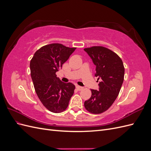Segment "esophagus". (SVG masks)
<instances>
[{"label": "esophagus", "instance_id": "1", "mask_svg": "<svg viewBox=\"0 0 151 151\" xmlns=\"http://www.w3.org/2000/svg\"><path fill=\"white\" fill-rule=\"evenodd\" d=\"M76 88L77 89L78 91H81L82 89H83V87H81V86H76Z\"/></svg>", "mask_w": 151, "mask_h": 151}]
</instances>
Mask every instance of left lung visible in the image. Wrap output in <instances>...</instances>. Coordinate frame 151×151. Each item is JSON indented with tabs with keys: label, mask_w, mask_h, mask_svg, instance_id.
<instances>
[{
	"label": "left lung",
	"mask_w": 151,
	"mask_h": 151,
	"mask_svg": "<svg viewBox=\"0 0 151 151\" xmlns=\"http://www.w3.org/2000/svg\"><path fill=\"white\" fill-rule=\"evenodd\" d=\"M96 65L95 76L100 79L99 90L91 89V98L84 107L93 114L106 111L115 101L124 80L125 68L120 57L106 47L94 46L84 48Z\"/></svg>",
	"instance_id": "1"
}]
</instances>
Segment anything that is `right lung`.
Returning a JSON list of instances; mask_svg holds the SVG:
<instances>
[{
	"label": "right lung",
	"mask_w": 151,
	"mask_h": 151,
	"mask_svg": "<svg viewBox=\"0 0 151 151\" xmlns=\"http://www.w3.org/2000/svg\"><path fill=\"white\" fill-rule=\"evenodd\" d=\"M76 49L60 43L49 44L38 50L31 60V76L36 94L51 112L65 111L74 93L75 86L63 83L56 72Z\"/></svg>",
	"instance_id": "obj_1"
}]
</instances>
